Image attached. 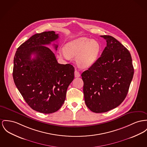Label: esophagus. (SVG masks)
Masks as SVG:
<instances>
[{
  "label": "esophagus",
  "instance_id": "obj_1",
  "mask_svg": "<svg viewBox=\"0 0 147 147\" xmlns=\"http://www.w3.org/2000/svg\"><path fill=\"white\" fill-rule=\"evenodd\" d=\"M80 76V72H78V71L77 70H75V78H78Z\"/></svg>",
  "mask_w": 147,
  "mask_h": 147
}]
</instances>
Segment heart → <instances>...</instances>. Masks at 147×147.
Masks as SVG:
<instances>
[{"label":"heart","instance_id":"1","mask_svg":"<svg viewBox=\"0 0 147 147\" xmlns=\"http://www.w3.org/2000/svg\"><path fill=\"white\" fill-rule=\"evenodd\" d=\"M100 51V45L97 41L82 37L69 42L65 47V51L60 53L65 59L78 56V65L88 67L95 62Z\"/></svg>","mask_w":147,"mask_h":147}]
</instances>
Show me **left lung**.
<instances>
[{"label": "left lung", "instance_id": "8db88e82", "mask_svg": "<svg viewBox=\"0 0 147 147\" xmlns=\"http://www.w3.org/2000/svg\"><path fill=\"white\" fill-rule=\"evenodd\" d=\"M107 46L96 62L81 74L85 102L92 112L117 108L124 100L134 75L129 51L117 39L101 36Z\"/></svg>", "mask_w": 147, "mask_h": 147}]
</instances>
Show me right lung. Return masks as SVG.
Instances as JSON below:
<instances>
[{"label": "right lung", "instance_id": "1", "mask_svg": "<svg viewBox=\"0 0 147 147\" xmlns=\"http://www.w3.org/2000/svg\"><path fill=\"white\" fill-rule=\"evenodd\" d=\"M58 38L54 31L36 34L20 46L14 58L16 86L30 107L43 114L61 108L74 78V66L59 63L53 52L45 46ZM53 45L57 50L58 45Z\"/></svg>", "mask_w": 147, "mask_h": 147}]
</instances>
